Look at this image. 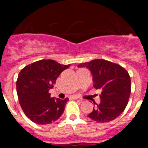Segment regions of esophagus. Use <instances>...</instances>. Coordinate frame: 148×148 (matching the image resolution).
<instances>
[{
	"mask_svg": "<svg viewBox=\"0 0 148 148\" xmlns=\"http://www.w3.org/2000/svg\"><path fill=\"white\" fill-rule=\"evenodd\" d=\"M71 98L72 99H78V96H76V95H73V96H71Z\"/></svg>",
	"mask_w": 148,
	"mask_h": 148,
	"instance_id": "obj_1",
	"label": "esophagus"
}]
</instances>
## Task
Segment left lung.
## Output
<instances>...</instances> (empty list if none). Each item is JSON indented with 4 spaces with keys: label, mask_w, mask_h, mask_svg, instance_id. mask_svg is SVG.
I'll use <instances>...</instances> for the list:
<instances>
[{
    "label": "left lung",
    "mask_w": 148,
    "mask_h": 148,
    "mask_svg": "<svg viewBox=\"0 0 148 148\" xmlns=\"http://www.w3.org/2000/svg\"><path fill=\"white\" fill-rule=\"evenodd\" d=\"M78 66L88 68L93 76L94 88L101 90L100 104H96L89 118L100 123L117 118L125 110L131 92L127 71L119 64L104 59H95Z\"/></svg>",
    "instance_id": "8db88e82"
}]
</instances>
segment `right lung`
Here are the masks:
<instances>
[{
	"mask_svg": "<svg viewBox=\"0 0 148 148\" xmlns=\"http://www.w3.org/2000/svg\"><path fill=\"white\" fill-rule=\"evenodd\" d=\"M70 64H60L54 60L42 59L21 70L16 82L19 103L27 118L38 125L56 121L64 113L69 99L50 97L56 79Z\"/></svg>",
	"mask_w": 148,
	"mask_h": 148,
	"instance_id": "add662e5",
	"label": "right lung"
}]
</instances>
